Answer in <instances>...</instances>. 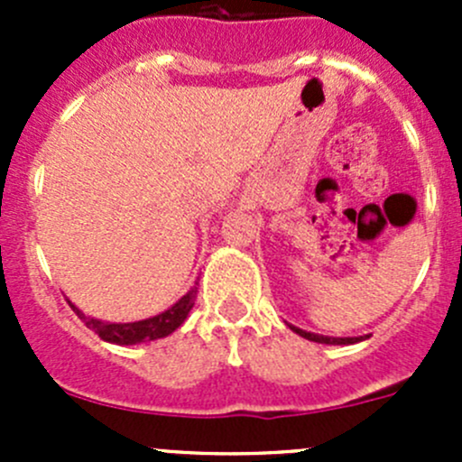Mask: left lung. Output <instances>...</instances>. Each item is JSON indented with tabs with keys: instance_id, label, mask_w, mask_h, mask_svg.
Here are the masks:
<instances>
[{
	"instance_id": "left-lung-1",
	"label": "left lung",
	"mask_w": 462,
	"mask_h": 462,
	"mask_svg": "<svg viewBox=\"0 0 462 462\" xmlns=\"http://www.w3.org/2000/svg\"><path fill=\"white\" fill-rule=\"evenodd\" d=\"M288 326H291V330H295L297 335H301V337L310 339V342H318V344H356V342H362V339H366V337H328V335L309 333V330H301L292 324H288Z\"/></svg>"
}]
</instances>
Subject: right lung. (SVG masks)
Returning <instances> with one entry per match:
<instances>
[{
    "instance_id": "add662e5",
    "label": "right lung",
    "mask_w": 462,
    "mask_h": 462,
    "mask_svg": "<svg viewBox=\"0 0 462 462\" xmlns=\"http://www.w3.org/2000/svg\"><path fill=\"white\" fill-rule=\"evenodd\" d=\"M194 300H197V286L188 292V295L180 297L171 309H167L165 313L153 315L149 319H141V321H127V324H114V321H102V319H93L87 318L80 309L69 301L76 315L80 318L91 330H96L100 335V339L111 344H120V346H129V344H141V342H152V339H161L167 337L170 333H174L185 319H188L189 310H192Z\"/></svg>"
}]
</instances>
